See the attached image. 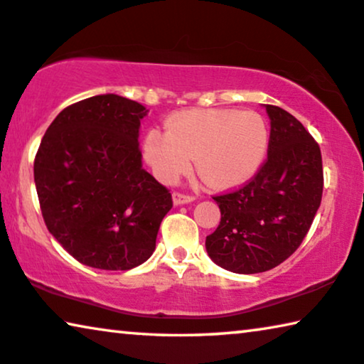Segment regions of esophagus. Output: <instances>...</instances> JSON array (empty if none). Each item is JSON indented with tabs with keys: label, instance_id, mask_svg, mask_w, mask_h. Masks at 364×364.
<instances>
[{
	"label": "esophagus",
	"instance_id": "1",
	"mask_svg": "<svg viewBox=\"0 0 364 364\" xmlns=\"http://www.w3.org/2000/svg\"><path fill=\"white\" fill-rule=\"evenodd\" d=\"M193 200H194V196H189V194H183V193H178V191L173 193V204H175V205L188 204V203H193Z\"/></svg>",
	"mask_w": 364,
	"mask_h": 364
}]
</instances>
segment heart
I'll use <instances>...</instances> for the list:
<instances>
[{
	"instance_id": "b5f03b06",
	"label": "heart",
	"mask_w": 364,
	"mask_h": 364,
	"mask_svg": "<svg viewBox=\"0 0 364 364\" xmlns=\"http://www.w3.org/2000/svg\"><path fill=\"white\" fill-rule=\"evenodd\" d=\"M269 147V129L262 114L235 109L181 111L166 121V134L150 130L144 155L151 171L173 183L191 168L208 186L234 188L259 170Z\"/></svg>"
}]
</instances>
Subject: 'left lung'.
<instances>
[{"label":"left lung","instance_id":"8db88e82","mask_svg":"<svg viewBox=\"0 0 364 364\" xmlns=\"http://www.w3.org/2000/svg\"><path fill=\"white\" fill-rule=\"evenodd\" d=\"M264 107L271 121L268 159L245 186L214 196L220 224L205 237L210 259L238 274L263 273L289 258L322 200L318 144L292 114Z\"/></svg>","mask_w":364,"mask_h":364}]
</instances>
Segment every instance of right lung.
Wrapping results in <instances>:
<instances>
[{"label": "right lung", "instance_id": "obj_1", "mask_svg": "<svg viewBox=\"0 0 364 364\" xmlns=\"http://www.w3.org/2000/svg\"><path fill=\"white\" fill-rule=\"evenodd\" d=\"M147 109L117 95L78 101L53 119L34 160L47 229L75 259L109 271L151 257L171 194L142 168Z\"/></svg>", "mask_w": 364, "mask_h": 364}]
</instances>
